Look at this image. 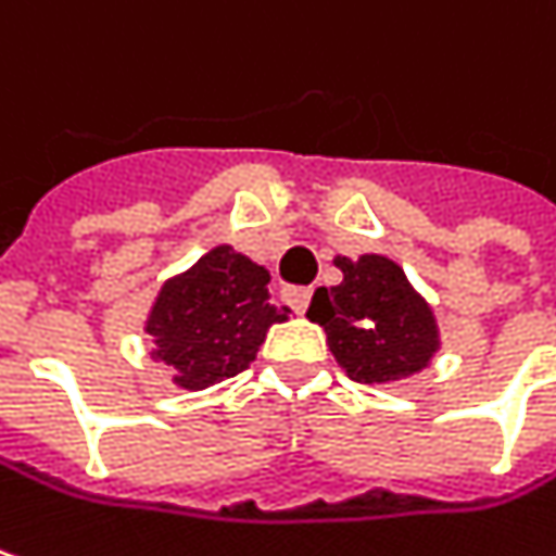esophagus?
<instances>
[{
	"mask_svg": "<svg viewBox=\"0 0 556 556\" xmlns=\"http://www.w3.org/2000/svg\"><path fill=\"white\" fill-rule=\"evenodd\" d=\"M285 298H288L294 313H306V306H309V300H313V291H309V288H294V291H288Z\"/></svg>",
	"mask_w": 556,
	"mask_h": 556,
	"instance_id": "obj_1",
	"label": "esophagus"
}]
</instances>
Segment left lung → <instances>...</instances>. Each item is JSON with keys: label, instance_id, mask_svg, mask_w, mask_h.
<instances>
[{"label": "left lung", "instance_id": "1", "mask_svg": "<svg viewBox=\"0 0 556 556\" xmlns=\"http://www.w3.org/2000/svg\"><path fill=\"white\" fill-rule=\"evenodd\" d=\"M341 281L316 288L306 309L326 329L338 367L357 382L392 386L417 377L443 338L433 306L420 298L399 262L379 253L336 256Z\"/></svg>", "mask_w": 556, "mask_h": 556}]
</instances>
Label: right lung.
Instances as JSON below:
<instances>
[{
    "label": "right lung",
    "mask_w": 556,
    "mask_h": 556,
    "mask_svg": "<svg viewBox=\"0 0 556 556\" xmlns=\"http://www.w3.org/2000/svg\"><path fill=\"white\" fill-rule=\"evenodd\" d=\"M268 281L271 275L233 247L208 250L151 300L144 319L151 361L170 367L174 382L189 392L243 374L268 329L291 316L271 300Z\"/></svg>",
    "instance_id": "add662e5"
}]
</instances>
